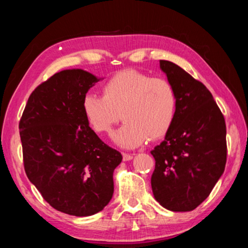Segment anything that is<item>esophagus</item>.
Masks as SVG:
<instances>
[{
	"mask_svg": "<svg viewBox=\"0 0 248 248\" xmlns=\"http://www.w3.org/2000/svg\"><path fill=\"white\" fill-rule=\"evenodd\" d=\"M123 158L124 161H130V159L133 158V154H129V153H123Z\"/></svg>",
	"mask_w": 248,
	"mask_h": 248,
	"instance_id": "34e87169",
	"label": "esophagus"
}]
</instances>
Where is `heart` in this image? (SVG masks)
I'll return each mask as SVG.
<instances>
[{
    "label": "heart",
    "mask_w": 248,
    "mask_h": 248,
    "mask_svg": "<svg viewBox=\"0 0 248 248\" xmlns=\"http://www.w3.org/2000/svg\"><path fill=\"white\" fill-rule=\"evenodd\" d=\"M102 97L86 94L82 107L96 132L109 134L123 119L124 124L114 140L123 148H137L149 139L157 140L169 132L177 109L171 84L136 70L120 71L102 85Z\"/></svg>",
    "instance_id": "heart-1"
}]
</instances>
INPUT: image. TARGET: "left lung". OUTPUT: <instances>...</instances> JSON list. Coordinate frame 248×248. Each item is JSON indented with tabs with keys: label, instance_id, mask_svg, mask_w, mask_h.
<instances>
[{
	"label": "left lung",
	"instance_id": "left-lung-1",
	"mask_svg": "<svg viewBox=\"0 0 248 248\" xmlns=\"http://www.w3.org/2000/svg\"><path fill=\"white\" fill-rule=\"evenodd\" d=\"M177 97L173 124L151 151L154 198L167 210L191 211L208 198L226 163V127L220 108L202 83L170 61L159 60Z\"/></svg>",
	"mask_w": 248,
	"mask_h": 248
}]
</instances>
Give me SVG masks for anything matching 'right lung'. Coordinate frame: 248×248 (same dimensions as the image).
<instances>
[{
    "label": "right lung",
    "instance_id": "1",
    "mask_svg": "<svg viewBox=\"0 0 248 248\" xmlns=\"http://www.w3.org/2000/svg\"><path fill=\"white\" fill-rule=\"evenodd\" d=\"M98 81L81 69L56 73L31 94L19 121L28 179L52 208L70 216H93L106 207L123 161L83 112V97Z\"/></svg>",
    "mask_w": 248,
    "mask_h": 248
}]
</instances>
